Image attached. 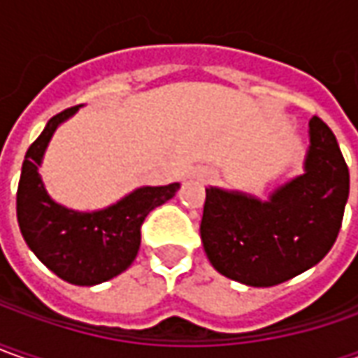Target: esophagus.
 Here are the masks:
<instances>
[{
	"label": "esophagus",
	"instance_id": "esophagus-1",
	"mask_svg": "<svg viewBox=\"0 0 358 358\" xmlns=\"http://www.w3.org/2000/svg\"><path fill=\"white\" fill-rule=\"evenodd\" d=\"M200 178L206 180V182H210V180L214 178V172H212V170H202V172H200Z\"/></svg>",
	"mask_w": 358,
	"mask_h": 358
}]
</instances>
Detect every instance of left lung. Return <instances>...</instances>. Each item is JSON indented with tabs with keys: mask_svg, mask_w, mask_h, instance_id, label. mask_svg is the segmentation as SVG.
<instances>
[{
	"mask_svg": "<svg viewBox=\"0 0 358 358\" xmlns=\"http://www.w3.org/2000/svg\"><path fill=\"white\" fill-rule=\"evenodd\" d=\"M305 174L262 202L241 192L206 188L203 250L222 275L271 287L307 271L337 240L349 198V168L333 130L309 120Z\"/></svg>",
	"mask_w": 358,
	"mask_h": 358,
	"instance_id": "8db88e82",
	"label": "left lung"
}]
</instances>
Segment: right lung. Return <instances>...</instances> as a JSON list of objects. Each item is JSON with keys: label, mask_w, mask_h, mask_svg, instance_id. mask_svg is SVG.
Listing matches in <instances>:
<instances>
[{"label": "right lung", "mask_w": 358, "mask_h": 358, "mask_svg": "<svg viewBox=\"0 0 358 358\" xmlns=\"http://www.w3.org/2000/svg\"><path fill=\"white\" fill-rule=\"evenodd\" d=\"M77 108L55 115L29 146L17 186V222L29 250L55 275L73 285H96L117 278L134 262L144 217L168 202L180 184L142 186L96 212H75L53 202L39 176V164L57 127Z\"/></svg>", "instance_id": "add662e5"}]
</instances>
